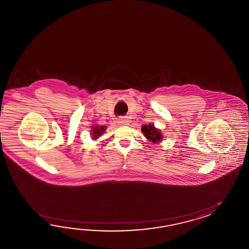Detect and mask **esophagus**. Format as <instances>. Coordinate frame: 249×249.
<instances>
[{
    "instance_id": "esophagus-1",
    "label": "esophagus",
    "mask_w": 249,
    "mask_h": 249,
    "mask_svg": "<svg viewBox=\"0 0 249 249\" xmlns=\"http://www.w3.org/2000/svg\"><path fill=\"white\" fill-rule=\"evenodd\" d=\"M117 124L120 125V126H126L129 124V120L125 118V117H120L118 118L117 120Z\"/></svg>"
}]
</instances>
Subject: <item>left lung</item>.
<instances>
[{"label":"left lung","mask_w":249,"mask_h":249,"mask_svg":"<svg viewBox=\"0 0 249 249\" xmlns=\"http://www.w3.org/2000/svg\"><path fill=\"white\" fill-rule=\"evenodd\" d=\"M142 132L145 135V137L147 138L149 142H152V143L160 142L164 138L161 130L156 128L153 124H143Z\"/></svg>","instance_id":"left-lung-1"}]
</instances>
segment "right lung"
Wrapping results in <instances>:
<instances>
[{"instance_id":"right-lung-1","label":"right lung","mask_w":249,"mask_h":249,"mask_svg":"<svg viewBox=\"0 0 249 249\" xmlns=\"http://www.w3.org/2000/svg\"><path fill=\"white\" fill-rule=\"evenodd\" d=\"M90 128H91V130H90V138L93 141L98 140L107 130V126H105V125H99V124H93Z\"/></svg>"}]
</instances>
